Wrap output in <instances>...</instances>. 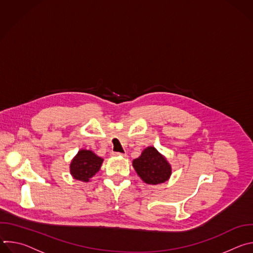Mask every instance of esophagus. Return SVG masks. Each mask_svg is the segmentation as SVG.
Listing matches in <instances>:
<instances>
[{
    "instance_id": "34e87169",
    "label": "esophagus",
    "mask_w": 253,
    "mask_h": 253,
    "mask_svg": "<svg viewBox=\"0 0 253 253\" xmlns=\"http://www.w3.org/2000/svg\"><path fill=\"white\" fill-rule=\"evenodd\" d=\"M112 155H114V156H123V157H125V156H126V153H120V152H112Z\"/></svg>"
}]
</instances>
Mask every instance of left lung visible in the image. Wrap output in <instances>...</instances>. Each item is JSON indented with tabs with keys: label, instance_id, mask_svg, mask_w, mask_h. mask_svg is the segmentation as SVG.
Segmentation results:
<instances>
[{
	"label": "left lung",
	"instance_id": "8db88e82",
	"mask_svg": "<svg viewBox=\"0 0 253 253\" xmlns=\"http://www.w3.org/2000/svg\"><path fill=\"white\" fill-rule=\"evenodd\" d=\"M133 167L145 183L159 184L168 180L171 167L167 160L154 148L148 147L133 160Z\"/></svg>",
	"mask_w": 253,
	"mask_h": 253
}]
</instances>
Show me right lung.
Wrapping results in <instances>:
<instances>
[{
    "label": "right lung",
    "mask_w": 253,
    "mask_h": 253,
    "mask_svg": "<svg viewBox=\"0 0 253 253\" xmlns=\"http://www.w3.org/2000/svg\"><path fill=\"white\" fill-rule=\"evenodd\" d=\"M103 159L90 150H80L72 160L70 171L72 176L77 180L88 182L100 169Z\"/></svg>",
    "instance_id": "obj_1"
}]
</instances>
